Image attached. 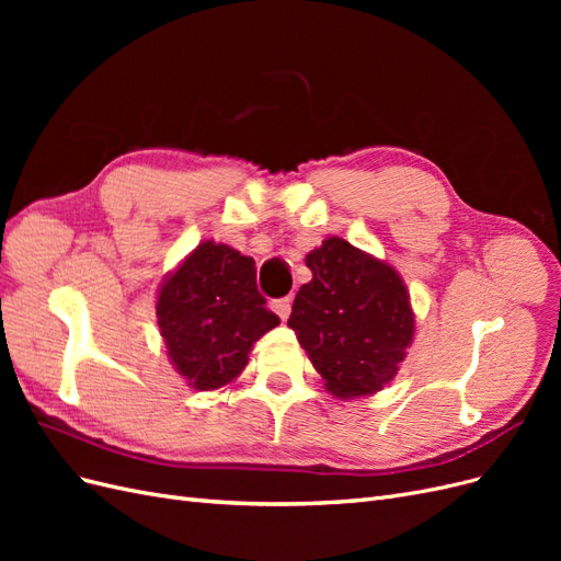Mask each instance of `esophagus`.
Here are the masks:
<instances>
[{"label": "esophagus", "instance_id": "34e87169", "mask_svg": "<svg viewBox=\"0 0 561 561\" xmlns=\"http://www.w3.org/2000/svg\"><path fill=\"white\" fill-rule=\"evenodd\" d=\"M271 309L276 311V316L280 320H287V316H290V309H293V299L290 297H283V299L271 301Z\"/></svg>", "mask_w": 561, "mask_h": 561}]
</instances>
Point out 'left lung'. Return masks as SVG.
Instances as JSON below:
<instances>
[{"mask_svg":"<svg viewBox=\"0 0 561 561\" xmlns=\"http://www.w3.org/2000/svg\"><path fill=\"white\" fill-rule=\"evenodd\" d=\"M313 278L299 287L287 328L339 400L381 390L414 339V311L398 271L344 239L307 254Z\"/></svg>","mask_w":561,"mask_h":561,"instance_id":"left-lung-1","label":"left lung"}]
</instances>
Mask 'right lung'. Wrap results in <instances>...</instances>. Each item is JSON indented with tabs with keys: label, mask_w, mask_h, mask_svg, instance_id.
I'll use <instances>...</instances> for the list:
<instances>
[{
	"label": "right lung",
	"mask_w": 561,
	"mask_h": 561,
	"mask_svg": "<svg viewBox=\"0 0 561 561\" xmlns=\"http://www.w3.org/2000/svg\"><path fill=\"white\" fill-rule=\"evenodd\" d=\"M157 318L168 358L196 390L239 377L252 344L280 322L257 290L254 260L213 241L163 280Z\"/></svg>",
	"instance_id": "right-lung-1"
}]
</instances>
